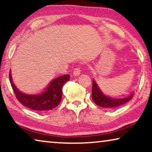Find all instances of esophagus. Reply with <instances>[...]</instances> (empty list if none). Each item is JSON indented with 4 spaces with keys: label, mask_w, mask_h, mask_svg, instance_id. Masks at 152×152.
Instances as JSON below:
<instances>
[{
    "label": "esophagus",
    "mask_w": 152,
    "mask_h": 152,
    "mask_svg": "<svg viewBox=\"0 0 152 152\" xmlns=\"http://www.w3.org/2000/svg\"><path fill=\"white\" fill-rule=\"evenodd\" d=\"M81 70L80 68H76L73 71V76H79L80 75Z\"/></svg>",
    "instance_id": "obj_1"
}]
</instances>
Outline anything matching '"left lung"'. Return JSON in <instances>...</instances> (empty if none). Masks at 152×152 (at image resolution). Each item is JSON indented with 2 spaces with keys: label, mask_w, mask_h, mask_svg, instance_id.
<instances>
[{
  "label": "left lung",
  "mask_w": 152,
  "mask_h": 152,
  "mask_svg": "<svg viewBox=\"0 0 152 152\" xmlns=\"http://www.w3.org/2000/svg\"><path fill=\"white\" fill-rule=\"evenodd\" d=\"M92 82V99L93 102L99 107L108 108V109H115V108H118L120 106L128 102L132 99L133 95H134V93L133 92L129 95L121 97V98H113V97L105 95L101 91L95 80H93Z\"/></svg>",
  "instance_id": "left-lung-1"
}]
</instances>
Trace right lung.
Masks as SVG:
<instances>
[{"instance_id":"add662e5","label":"right lung","mask_w":152,"mask_h":152,"mask_svg":"<svg viewBox=\"0 0 152 152\" xmlns=\"http://www.w3.org/2000/svg\"><path fill=\"white\" fill-rule=\"evenodd\" d=\"M11 72L10 69V81L16 98L25 107L38 111H49L57 107L61 100L62 86L70 80L69 75H64L52 80L39 93L26 94L18 90L14 84Z\"/></svg>"}]
</instances>
